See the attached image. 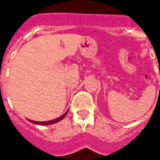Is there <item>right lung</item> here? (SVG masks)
<instances>
[{
    "label": "right lung",
    "instance_id": "add662e5",
    "mask_svg": "<svg viewBox=\"0 0 160 160\" xmlns=\"http://www.w3.org/2000/svg\"><path fill=\"white\" fill-rule=\"evenodd\" d=\"M68 111H69V110H68V111H67L66 112L64 113V114L62 115L60 118H56V119H54V120L47 121V122H37V121H32V120H30V119H28V121H29V122H32V123L38 124V125H50V124L56 123V122H60L61 120H62L63 118H65V116L68 114Z\"/></svg>",
    "mask_w": 160,
    "mask_h": 160
}]
</instances>
